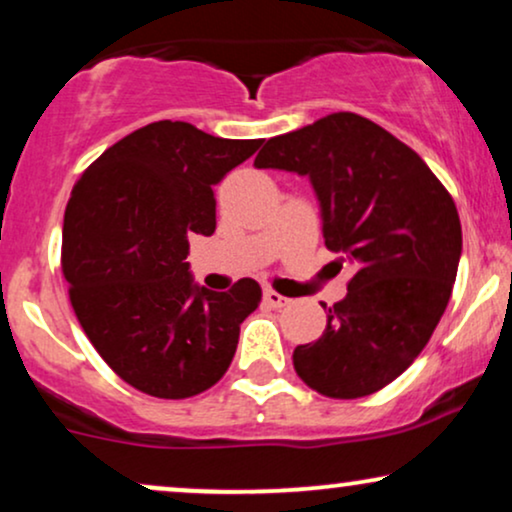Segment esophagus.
<instances>
[{"mask_svg": "<svg viewBox=\"0 0 512 512\" xmlns=\"http://www.w3.org/2000/svg\"><path fill=\"white\" fill-rule=\"evenodd\" d=\"M264 303H267L269 307H283V305L291 303V300L283 298V295L272 291V288H267V291H264Z\"/></svg>", "mask_w": 512, "mask_h": 512, "instance_id": "esophagus-1", "label": "esophagus"}]
</instances>
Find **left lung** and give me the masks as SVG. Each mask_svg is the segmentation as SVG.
I'll return each mask as SVG.
<instances>
[{
	"instance_id": "1",
	"label": "left lung",
	"mask_w": 512,
	"mask_h": 512,
	"mask_svg": "<svg viewBox=\"0 0 512 512\" xmlns=\"http://www.w3.org/2000/svg\"><path fill=\"white\" fill-rule=\"evenodd\" d=\"M255 166L310 178L324 245L355 269L324 334L293 350L295 372L329 398L377 393L415 362L451 300L463 252L453 197L415 150L353 112L269 138Z\"/></svg>"
}]
</instances>
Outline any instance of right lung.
Wrapping results in <instances>:
<instances>
[{"instance_id": "add662e5", "label": "right lung", "mask_w": 512, "mask_h": 512, "mask_svg": "<svg viewBox=\"0 0 512 512\" xmlns=\"http://www.w3.org/2000/svg\"><path fill=\"white\" fill-rule=\"evenodd\" d=\"M262 140L155 121L104 150L73 186L61 269L85 336L133 389L181 400L224 377L262 300L240 279L214 293L190 276L188 236L217 229L214 186Z\"/></svg>"}]
</instances>
